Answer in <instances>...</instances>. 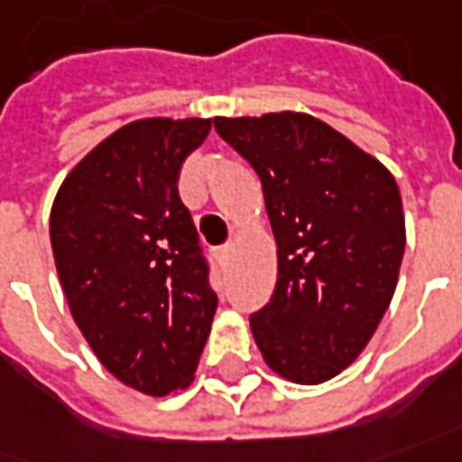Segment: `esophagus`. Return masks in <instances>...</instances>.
<instances>
[{
    "mask_svg": "<svg viewBox=\"0 0 462 462\" xmlns=\"http://www.w3.org/2000/svg\"><path fill=\"white\" fill-rule=\"evenodd\" d=\"M232 255V245H225V247H219L217 250V260L219 263H227Z\"/></svg>",
    "mask_w": 462,
    "mask_h": 462,
    "instance_id": "obj_1",
    "label": "esophagus"
}]
</instances>
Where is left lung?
<instances>
[{
    "mask_svg": "<svg viewBox=\"0 0 462 462\" xmlns=\"http://www.w3.org/2000/svg\"><path fill=\"white\" fill-rule=\"evenodd\" d=\"M257 171L275 245L271 303L250 316L265 364L296 384L341 374L374 337L402 265L404 212L387 166L316 116L215 118Z\"/></svg>",
    "mask_w": 462,
    "mask_h": 462,
    "instance_id": "left-lung-1",
    "label": "left lung"
}]
</instances>
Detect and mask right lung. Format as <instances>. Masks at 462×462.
I'll return each mask as SVG.
<instances>
[{"instance_id": "obj_1", "label": "right lung", "mask_w": 462, "mask_h": 462, "mask_svg": "<svg viewBox=\"0 0 462 462\" xmlns=\"http://www.w3.org/2000/svg\"><path fill=\"white\" fill-rule=\"evenodd\" d=\"M209 118H139L60 184L50 243L80 334L125 387L164 397L194 382L217 296L179 171Z\"/></svg>"}]
</instances>
